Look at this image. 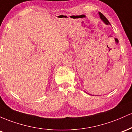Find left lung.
Wrapping results in <instances>:
<instances>
[{
    "label": "left lung",
    "instance_id": "obj_1",
    "mask_svg": "<svg viewBox=\"0 0 132 132\" xmlns=\"http://www.w3.org/2000/svg\"><path fill=\"white\" fill-rule=\"evenodd\" d=\"M99 16H100V18H101V19L102 20L103 22L105 23L106 25H110V22H109L108 20L106 19L105 16H104L102 13H101L100 12H99Z\"/></svg>",
    "mask_w": 132,
    "mask_h": 132
}]
</instances>
